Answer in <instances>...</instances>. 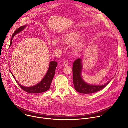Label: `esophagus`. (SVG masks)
I'll return each instance as SVG.
<instances>
[{
  "label": "esophagus",
  "instance_id": "34e87169",
  "mask_svg": "<svg viewBox=\"0 0 128 128\" xmlns=\"http://www.w3.org/2000/svg\"><path fill=\"white\" fill-rule=\"evenodd\" d=\"M63 64H64V66H67V65H68V61L67 60L65 61L63 63Z\"/></svg>",
  "mask_w": 128,
  "mask_h": 128
}]
</instances>
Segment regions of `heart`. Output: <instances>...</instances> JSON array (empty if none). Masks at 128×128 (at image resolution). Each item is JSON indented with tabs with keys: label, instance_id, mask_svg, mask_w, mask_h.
Listing matches in <instances>:
<instances>
[{
	"label": "heart",
	"instance_id": "obj_1",
	"mask_svg": "<svg viewBox=\"0 0 128 128\" xmlns=\"http://www.w3.org/2000/svg\"><path fill=\"white\" fill-rule=\"evenodd\" d=\"M80 32L78 30L71 31L67 33H66L63 38V42L67 45H71L74 44L80 36ZM84 40H82L76 46L75 50L78 52L80 50L82 46L84 45ZM54 44L57 46H61V43L58 40L54 41Z\"/></svg>",
	"mask_w": 128,
	"mask_h": 128
}]
</instances>
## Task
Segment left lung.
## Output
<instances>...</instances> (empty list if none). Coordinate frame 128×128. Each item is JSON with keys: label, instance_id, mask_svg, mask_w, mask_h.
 <instances>
[{"label": "left lung", "instance_id": "1", "mask_svg": "<svg viewBox=\"0 0 128 128\" xmlns=\"http://www.w3.org/2000/svg\"><path fill=\"white\" fill-rule=\"evenodd\" d=\"M82 60L79 58L76 60L73 64V82L74 88L77 92L82 94H92L98 92L103 89L110 82L101 86L90 85L86 82L82 78Z\"/></svg>", "mask_w": 128, "mask_h": 128}]
</instances>
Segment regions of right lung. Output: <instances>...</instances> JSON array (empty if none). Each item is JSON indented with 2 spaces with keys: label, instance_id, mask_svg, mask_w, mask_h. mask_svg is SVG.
<instances>
[{
  "label": "right lung",
  "instance_id": "obj_1",
  "mask_svg": "<svg viewBox=\"0 0 128 128\" xmlns=\"http://www.w3.org/2000/svg\"><path fill=\"white\" fill-rule=\"evenodd\" d=\"M26 26H21L18 29H17L15 31V32L12 35V38H11L10 46H11V44H12V38L16 34L19 33L20 32H21L22 31H23L25 29ZM57 65H58V63L57 62L54 61H51L50 62L49 68H48V70L46 74L44 76V78L42 80L36 85H35L33 86H30V87H25V86H21L20 84H19V82H18L16 80L14 76L12 74L10 70V71L11 72L12 74V75L13 77L15 79L16 82L18 83V84H19V86H20V88L22 90H23L24 91H25V92L29 93L38 94V93H41L46 92V91H47L48 90L50 89L52 79L54 77V74H55V71H56V69Z\"/></svg>",
  "mask_w": 128,
  "mask_h": 128
}]
</instances>
